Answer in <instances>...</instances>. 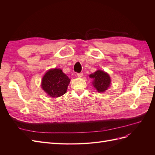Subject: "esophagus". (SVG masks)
Returning <instances> with one entry per match:
<instances>
[{"label":"esophagus","instance_id":"obj_1","mask_svg":"<svg viewBox=\"0 0 155 155\" xmlns=\"http://www.w3.org/2000/svg\"><path fill=\"white\" fill-rule=\"evenodd\" d=\"M83 76V73H78L77 74V76L78 78H81Z\"/></svg>","mask_w":155,"mask_h":155}]
</instances>
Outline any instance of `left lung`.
<instances>
[{
    "label": "left lung",
    "instance_id": "obj_1",
    "mask_svg": "<svg viewBox=\"0 0 155 155\" xmlns=\"http://www.w3.org/2000/svg\"><path fill=\"white\" fill-rule=\"evenodd\" d=\"M89 76L94 79L92 84L98 92H104L110 86V78L109 74L102 70H97Z\"/></svg>",
    "mask_w": 155,
    "mask_h": 155
}]
</instances>
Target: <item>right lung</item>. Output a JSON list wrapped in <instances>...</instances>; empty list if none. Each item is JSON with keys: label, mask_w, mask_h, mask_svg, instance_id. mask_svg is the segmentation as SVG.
I'll return each instance as SVG.
<instances>
[{"label": "right lung", "mask_w": 155, "mask_h": 155, "mask_svg": "<svg viewBox=\"0 0 155 155\" xmlns=\"http://www.w3.org/2000/svg\"><path fill=\"white\" fill-rule=\"evenodd\" d=\"M70 81V79L61 69H51L43 76L41 87L48 96L57 97L66 93Z\"/></svg>", "instance_id": "obj_1"}]
</instances>
